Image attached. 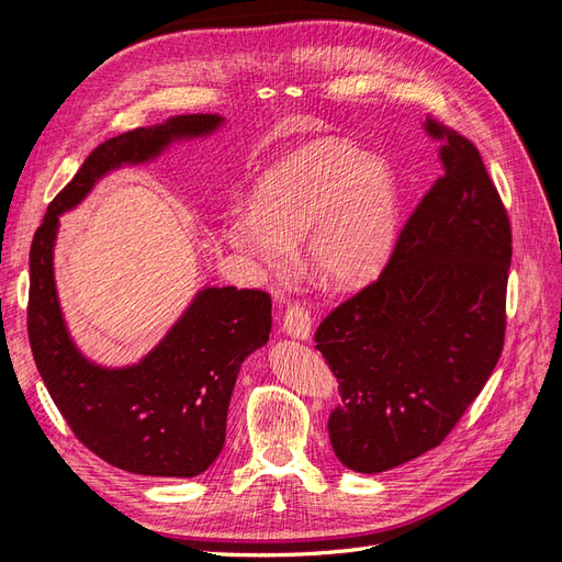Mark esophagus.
Returning <instances> with one entry per match:
<instances>
[{"instance_id": "esophagus-1", "label": "esophagus", "mask_w": 562, "mask_h": 562, "mask_svg": "<svg viewBox=\"0 0 562 562\" xmlns=\"http://www.w3.org/2000/svg\"><path fill=\"white\" fill-rule=\"evenodd\" d=\"M283 333L288 337L297 339V342H307L312 337V318L310 312L302 307V304H291L283 316Z\"/></svg>"}]
</instances>
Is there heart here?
<instances>
[{
	"label": "heart",
	"instance_id": "heart-1",
	"mask_svg": "<svg viewBox=\"0 0 562 562\" xmlns=\"http://www.w3.org/2000/svg\"><path fill=\"white\" fill-rule=\"evenodd\" d=\"M398 182L389 164L345 143H314L271 166L255 187L252 213L225 225L227 246L265 277H285L307 244L318 283L353 291L380 277L396 244Z\"/></svg>",
	"mask_w": 562,
	"mask_h": 562
}]
</instances>
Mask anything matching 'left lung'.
<instances>
[{"label":"left lung","mask_w":562,"mask_h":562,"mask_svg":"<svg viewBox=\"0 0 562 562\" xmlns=\"http://www.w3.org/2000/svg\"><path fill=\"white\" fill-rule=\"evenodd\" d=\"M443 176L375 283L326 316L316 349L342 391L328 422L339 462L382 473L443 443L495 370L512 227L483 159L427 119Z\"/></svg>","instance_id":"left-lung-1"}]
</instances>
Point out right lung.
I'll return each mask as SVG.
<instances>
[{"label": "right lung", "mask_w": 562, "mask_h": 562, "mask_svg": "<svg viewBox=\"0 0 562 562\" xmlns=\"http://www.w3.org/2000/svg\"><path fill=\"white\" fill-rule=\"evenodd\" d=\"M225 122L220 114H178L98 145L48 203L32 239L27 335L40 375L81 443L128 473L194 479L215 462L241 363L269 339L271 300L262 291L201 285L138 363L100 366L77 347L58 300L54 248L60 215L77 209L112 171L211 138Z\"/></svg>", "instance_id": "add662e5"}]
</instances>
